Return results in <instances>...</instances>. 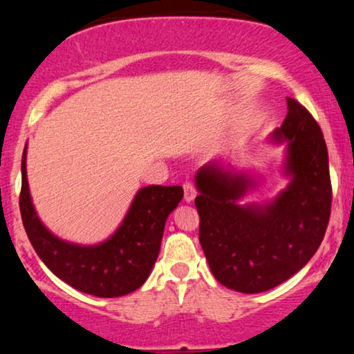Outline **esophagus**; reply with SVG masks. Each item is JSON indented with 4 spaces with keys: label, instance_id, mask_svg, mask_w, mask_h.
Wrapping results in <instances>:
<instances>
[{
    "label": "esophagus",
    "instance_id": "obj_1",
    "mask_svg": "<svg viewBox=\"0 0 354 354\" xmlns=\"http://www.w3.org/2000/svg\"><path fill=\"white\" fill-rule=\"evenodd\" d=\"M196 196V190L192 183H184V200L185 203H192Z\"/></svg>",
    "mask_w": 354,
    "mask_h": 354
}]
</instances>
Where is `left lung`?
<instances>
[{
    "mask_svg": "<svg viewBox=\"0 0 354 354\" xmlns=\"http://www.w3.org/2000/svg\"><path fill=\"white\" fill-rule=\"evenodd\" d=\"M287 117L268 136L284 147L281 173L287 179L272 200L242 203L261 178L221 162L195 175L200 243L220 284L261 293L283 284L310 261L325 236L331 212L328 149L313 115L293 98Z\"/></svg>",
    "mask_w": 354,
    "mask_h": 354,
    "instance_id": "1",
    "label": "left lung"
}]
</instances>
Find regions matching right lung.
<instances>
[{"label": "right lung", "instance_id": "1", "mask_svg": "<svg viewBox=\"0 0 354 354\" xmlns=\"http://www.w3.org/2000/svg\"><path fill=\"white\" fill-rule=\"evenodd\" d=\"M21 159L20 211L26 234L41 262L73 289L100 298L123 297L145 283L159 256L165 221L183 200L181 185L137 190L122 223L103 242L82 245L57 237L40 220Z\"/></svg>", "mask_w": 354, "mask_h": 354}]
</instances>
